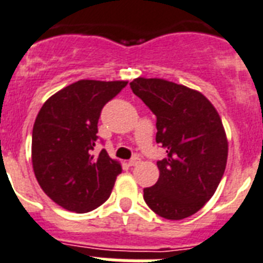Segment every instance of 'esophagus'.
Listing matches in <instances>:
<instances>
[{"label":"esophagus","instance_id":"1","mask_svg":"<svg viewBox=\"0 0 263 263\" xmlns=\"http://www.w3.org/2000/svg\"><path fill=\"white\" fill-rule=\"evenodd\" d=\"M139 162H140V159H139L138 156H135V158H132L131 160H129V162H128V165H129V167H134V165L138 164Z\"/></svg>","mask_w":263,"mask_h":263}]
</instances>
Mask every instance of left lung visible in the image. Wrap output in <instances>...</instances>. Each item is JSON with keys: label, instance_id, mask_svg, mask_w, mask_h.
I'll list each match as a JSON object with an SVG mask.
<instances>
[{"label": "left lung", "instance_id": "1", "mask_svg": "<svg viewBox=\"0 0 263 263\" xmlns=\"http://www.w3.org/2000/svg\"><path fill=\"white\" fill-rule=\"evenodd\" d=\"M132 92L156 116L159 179L144 189L159 217L179 220L199 211L214 195L227 163L226 132L217 109L200 92L163 79L138 77Z\"/></svg>", "mask_w": 263, "mask_h": 263}]
</instances>
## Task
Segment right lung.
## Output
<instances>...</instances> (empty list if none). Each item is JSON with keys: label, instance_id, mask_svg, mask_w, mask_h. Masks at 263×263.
I'll return each mask as SVG.
<instances>
[{"label": "right lung", "instance_id": "obj_1", "mask_svg": "<svg viewBox=\"0 0 263 263\" xmlns=\"http://www.w3.org/2000/svg\"><path fill=\"white\" fill-rule=\"evenodd\" d=\"M127 81L80 80L44 103L32 134V163L40 187L65 210L88 213L109 198L120 163L93 154L101 109Z\"/></svg>", "mask_w": 263, "mask_h": 263}]
</instances>
